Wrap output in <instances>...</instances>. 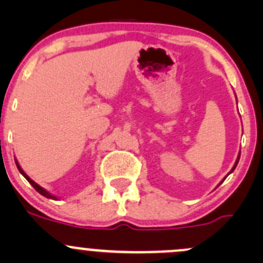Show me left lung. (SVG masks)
Masks as SVG:
<instances>
[{
  "label": "left lung",
  "instance_id": "8db88e82",
  "mask_svg": "<svg viewBox=\"0 0 263 263\" xmlns=\"http://www.w3.org/2000/svg\"><path fill=\"white\" fill-rule=\"evenodd\" d=\"M239 158H240V153H239V154H238V158H237V160H235V164H234V166H233V168H232V171H230V172H229V173H228V176H229V174H230V173H233V172H234L235 166H237V165H238V161H239ZM228 176H227V177H228ZM227 177H225V178H227ZM225 178H224V179H222V181H221V182H224V181H225ZM221 182H220V183H221Z\"/></svg>",
  "mask_w": 263,
  "mask_h": 263
}]
</instances>
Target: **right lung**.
<instances>
[{
    "instance_id": "add662e5",
    "label": "right lung",
    "mask_w": 263,
    "mask_h": 263,
    "mask_svg": "<svg viewBox=\"0 0 263 263\" xmlns=\"http://www.w3.org/2000/svg\"><path fill=\"white\" fill-rule=\"evenodd\" d=\"M15 163H16V166H17L18 172H20V173H21V174H23V176H24V177H25V179H26V181H28L29 183H30V184H31V185H33V187H34V188H35V191H36V192H39V193H41V195H42V196H44V197H47V198H52V200H58V198H57V197H55V196L50 195V193L48 192V191H47V190H44V188H43V187H41V185H39V184H38V183H35V182H34V181H33V179H31V178H30V177H29V176H28V174H26V173H25V172H24V171H23V169H21V166H20V165H18V163H17V160H16V159H15Z\"/></svg>"
}]
</instances>
